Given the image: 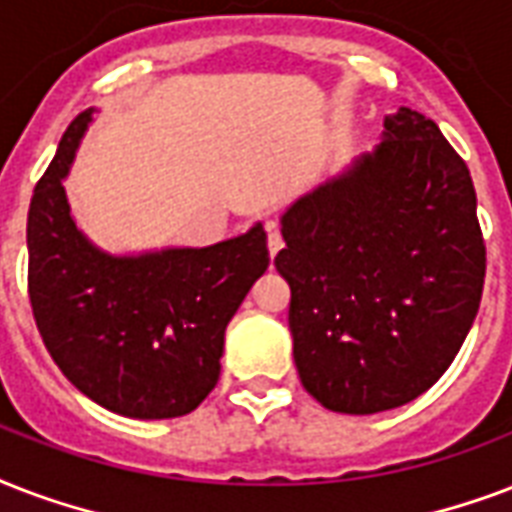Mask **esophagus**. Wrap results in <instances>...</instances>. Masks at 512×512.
Returning <instances> with one entry per match:
<instances>
[{
  "mask_svg": "<svg viewBox=\"0 0 512 512\" xmlns=\"http://www.w3.org/2000/svg\"><path fill=\"white\" fill-rule=\"evenodd\" d=\"M267 245H269V256H275L280 248H283V235L277 232L275 224H269V237H267Z\"/></svg>",
  "mask_w": 512,
  "mask_h": 512,
  "instance_id": "1",
  "label": "esophagus"
}]
</instances>
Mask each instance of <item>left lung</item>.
<instances>
[{
  "label": "left lung",
  "instance_id": "obj_1",
  "mask_svg": "<svg viewBox=\"0 0 512 512\" xmlns=\"http://www.w3.org/2000/svg\"><path fill=\"white\" fill-rule=\"evenodd\" d=\"M277 272L304 390L339 414H379L427 392L481 307L486 243L465 160L425 114L400 109L384 141L283 216Z\"/></svg>",
  "mask_w": 512,
  "mask_h": 512
}]
</instances>
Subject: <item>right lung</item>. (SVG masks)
Wrapping results in <instances>:
<instances>
[{"mask_svg":"<svg viewBox=\"0 0 512 512\" xmlns=\"http://www.w3.org/2000/svg\"><path fill=\"white\" fill-rule=\"evenodd\" d=\"M90 112L63 133L29 208V299L66 379L130 419L184 417L221 374L224 331L269 267L261 224L211 248L114 259L74 227L63 176Z\"/></svg>","mask_w":512,"mask_h":512,"instance_id":"right-lung-1","label":"right lung"}]
</instances>
